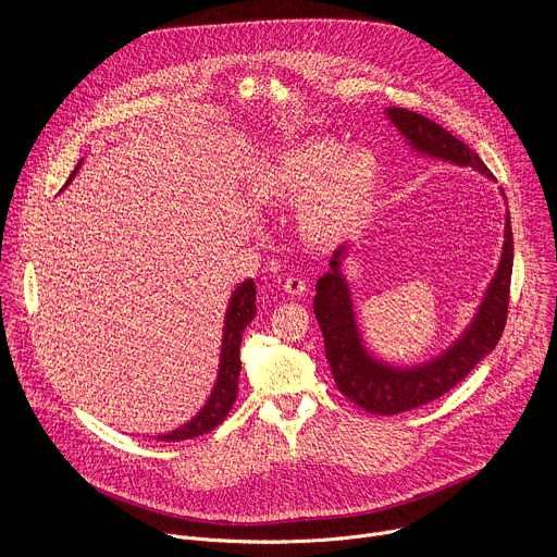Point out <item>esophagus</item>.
Returning a JSON list of instances; mask_svg holds the SVG:
<instances>
[{
  "label": "esophagus",
  "instance_id": "obj_1",
  "mask_svg": "<svg viewBox=\"0 0 557 557\" xmlns=\"http://www.w3.org/2000/svg\"><path fill=\"white\" fill-rule=\"evenodd\" d=\"M284 290H286L288 295H301V293L306 290V282H304L299 275H288V277L284 280Z\"/></svg>",
  "mask_w": 557,
  "mask_h": 557
}]
</instances>
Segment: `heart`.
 <instances>
[{
  "instance_id": "b5f03b06",
  "label": "heart",
  "mask_w": 557,
  "mask_h": 557,
  "mask_svg": "<svg viewBox=\"0 0 557 557\" xmlns=\"http://www.w3.org/2000/svg\"><path fill=\"white\" fill-rule=\"evenodd\" d=\"M376 178V158L368 149L344 153L333 138H310L271 165L267 189L284 200H304V231L314 240H333L361 220Z\"/></svg>"
}]
</instances>
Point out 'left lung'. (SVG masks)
Returning a JSON list of instances; mask_svg holds the SVG:
<instances>
[{"label": "left lung", "instance_id": "left-lung-1", "mask_svg": "<svg viewBox=\"0 0 557 557\" xmlns=\"http://www.w3.org/2000/svg\"><path fill=\"white\" fill-rule=\"evenodd\" d=\"M387 116L404 132V136L421 151L438 156L443 161L469 165L492 176L479 153L458 140L451 132L432 119L406 110L389 108ZM346 247L339 249L331 262V273L317 282L314 317L324 335L326 359L331 363L339 392L355 406L372 414H401L436 401L438 396L456 387L485 355H490L503 337L509 297H511V269H513V233L507 215L505 249L498 273L487 290V297L475 314L471 329L449 348L443 357L414 370H399L376 363L368 357L359 342L352 317L348 286L339 273V260Z\"/></svg>", "mask_w": 557, "mask_h": 557}]
</instances>
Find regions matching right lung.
<instances>
[{"label":"right lung","instance_id":"1","mask_svg":"<svg viewBox=\"0 0 557 557\" xmlns=\"http://www.w3.org/2000/svg\"><path fill=\"white\" fill-rule=\"evenodd\" d=\"M78 170V168H76ZM74 176V172H72ZM256 317V284L253 280H247L235 288L228 308H226V320H224V339H222V357H220V372H218V383L211 392V399L207 406L198 412L194 421L187 425L178 428L172 434L156 436V441H168V443H178L187 438L202 436L218 428L228 410L235 404L237 396V376H240V342H243V331L251 324Z\"/></svg>","mask_w":557,"mask_h":557}]
</instances>
